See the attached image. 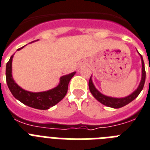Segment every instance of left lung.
<instances>
[{
  "instance_id": "obj_1",
  "label": "left lung",
  "mask_w": 150,
  "mask_h": 150,
  "mask_svg": "<svg viewBox=\"0 0 150 150\" xmlns=\"http://www.w3.org/2000/svg\"><path fill=\"white\" fill-rule=\"evenodd\" d=\"M141 57V61H142V79H141V81L139 83V86L137 88V89L136 91L132 92V94H130L129 96L124 97V98H113V97H109V96H106L105 95L102 94L100 92H98V90L96 89V88L92 83V76L90 77L89 81H88V87H89V90L92 96H94L95 98L97 100L101 103L102 104L105 105L108 107H111V108H114V109H119L121 107H123L131 103L132 101H133L137 96L139 95L141 91L143 88L145 84V80H146V71H145V65L144 62L142 59V57L140 54H139Z\"/></svg>"
}]
</instances>
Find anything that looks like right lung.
<instances>
[{"instance_id":"1","label":"right lung","mask_w":150,"mask_h":150,"mask_svg":"<svg viewBox=\"0 0 150 150\" xmlns=\"http://www.w3.org/2000/svg\"><path fill=\"white\" fill-rule=\"evenodd\" d=\"M24 47L18 48V51ZM14 54L10 58L6 65V81L14 98L28 106L41 110L48 109L54 106L64 98L68 92L69 81L76 73L75 71L61 77L60 83L52 89L41 92H28L18 86L12 78V58Z\"/></svg>"}]
</instances>
